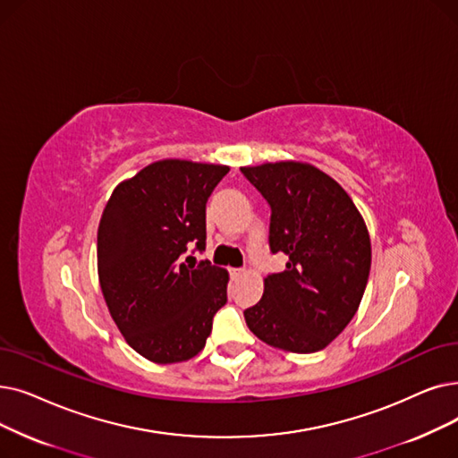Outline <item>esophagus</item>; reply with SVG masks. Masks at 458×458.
<instances>
[{"instance_id":"esophagus-1","label":"esophagus","mask_w":458,"mask_h":458,"mask_svg":"<svg viewBox=\"0 0 458 458\" xmlns=\"http://www.w3.org/2000/svg\"><path fill=\"white\" fill-rule=\"evenodd\" d=\"M245 267H233V269H230V273H232V276H242V275H245Z\"/></svg>"}]
</instances>
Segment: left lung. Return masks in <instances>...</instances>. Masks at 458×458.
Here are the masks:
<instances>
[{"instance_id": "obj_1", "label": "left lung", "mask_w": 458, "mask_h": 458, "mask_svg": "<svg viewBox=\"0 0 458 458\" xmlns=\"http://www.w3.org/2000/svg\"><path fill=\"white\" fill-rule=\"evenodd\" d=\"M271 208V252L286 269L264 278L247 309L249 329L266 344L312 353L343 333L360 309L370 271V237L348 192L326 172L297 161L243 166Z\"/></svg>"}]
</instances>
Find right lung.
I'll use <instances>...</instances> for the list:
<instances>
[{
	"instance_id": "1",
	"label": "right lung",
	"mask_w": 458,
	"mask_h": 458,
	"mask_svg": "<svg viewBox=\"0 0 458 458\" xmlns=\"http://www.w3.org/2000/svg\"><path fill=\"white\" fill-rule=\"evenodd\" d=\"M230 166L165 158L119 183L97 232V271L127 344L153 363H180L206 346L226 303L228 271L183 264L206 247V202Z\"/></svg>"
}]
</instances>
